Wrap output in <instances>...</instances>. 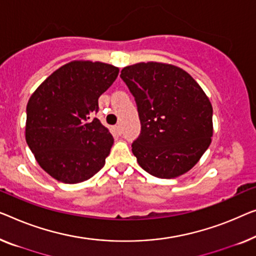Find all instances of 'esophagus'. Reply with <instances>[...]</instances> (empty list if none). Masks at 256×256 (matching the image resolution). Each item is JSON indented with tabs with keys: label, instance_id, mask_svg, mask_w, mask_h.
<instances>
[{
	"label": "esophagus",
	"instance_id": "esophagus-1",
	"mask_svg": "<svg viewBox=\"0 0 256 256\" xmlns=\"http://www.w3.org/2000/svg\"><path fill=\"white\" fill-rule=\"evenodd\" d=\"M114 130H116V132L118 135H121V132H122V127L120 124H116V127H114Z\"/></svg>",
	"mask_w": 256,
	"mask_h": 256
}]
</instances>
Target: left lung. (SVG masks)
<instances>
[{"label": "left lung", "instance_id": "8db88e82", "mask_svg": "<svg viewBox=\"0 0 256 256\" xmlns=\"http://www.w3.org/2000/svg\"><path fill=\"white\" fill-rule=\"evenodd\" d=\"M121 78L135 97L142 132L132 154L144 171L173 179L192 170L214 134L208 96L186 70L162 62L124 66Z\"/></svg>", "mask_w": 256, "mask_h": 256}]
</instances>
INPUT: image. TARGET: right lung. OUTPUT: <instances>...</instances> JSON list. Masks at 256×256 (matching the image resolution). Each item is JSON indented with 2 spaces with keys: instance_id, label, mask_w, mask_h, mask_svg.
Wrapping results in <instances>:
<instances>
[{
  "instance_id": "1",
  "label": "right lung",
  "mask_w": 256,
  "mask_h": 256,
  "mask_svg": "<svg viewBox=\"0 0 256 256\" xmlns=\"http://www.w3.org/2000/svg\"><path fill=\"white\" fill-rule=\"evenodd\" d=\"M118 74L112 64L75 60L50 74L30 97L25 140L40 168L55 180L83 182L105 165L113 136L92 116Z\"/></svg>"
}]
</instances>
